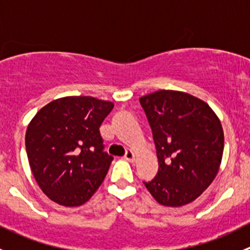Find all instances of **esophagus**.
Masks as SVG:
<instances>
[{
    "instance_id": "obj_1",
    "label": "esophagus",
    "mask_w": 250,
    "mask_h": 250,
    "mask_svg": "<svg viewBox=\"0 0 250 250\" xmlns=\"http://www.w3.org/2000/svg\"><path fill=\"white\" fill-rule=\"evenodd\" d=\"M125 158L127 161H129V162H134V161H135V153L133 152L132 150H127V152H125Z\"/></svg>"
}]
</instances>
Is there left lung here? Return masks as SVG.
<instances>
[{
    "label": "left lung",
    "instance_id": "left-lung-1",
    "mask_svg": "<svg viewBox=\"0 0 250 250\" xmlns=\"http://www.w3.org/2000/svg\"><path fill=\"white\" fill-rule=\"evenodd\" d=\"M139 100L158 158L157 175L143 183L162 206L193 202L219 172L224 152L220 120L207 103L185 92L162 89Z\"/></svg>",
    "mask_w": 250,
    "mask_h": 250
}]
</instances>
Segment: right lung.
Instances as JSON below:
<instances>
[{
    "mask_svg": "<svg viewBox=\"0 0 250 250\" xmlns=\"http://www.w3.org/2000/svg\"><path fill=\"white\" fill-rule=\"evenodd\" d=\"M113 103L65 97L42 107L29 123L25 147L35 180L53 202L82 206L106 176L112 156L104 152L99 127Z\"/></svg>",
    "mask_w": 250,
    "mask_h": 250,
    "instance_id": "right-lung-1",
    "label": "right lung"
}]
</instances>
